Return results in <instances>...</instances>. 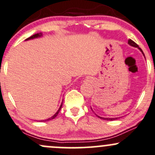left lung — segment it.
Masks as SVG:
<instances>
[{"label":"left lung","mask_w":155,"mask_h":155,"mask_svg":"<svg viewBox=\"0 0 155 155\" xmlns=\"http://www.w3.org/2000/svg\"><path fill=\"white\" fill-rule=\"evenodd\" d=\"M128 44H129V45H131V46H132V47L137 48H138L139 50L140 51L141 53H142L143 55L144 56V57H145V55H144V54H143V51L141 50L140 48H139V47H138V45H137V44H136L135 42L132 41V40H130H130H128ZM145 59H146V58H145ZM91 110H92V108H91ZM96 116H98V118H101V119H104V120H116V119H118V118H103V117L98 116V115H97L96 114Z\"/></svg>","instance_id":"obj_1"}]
</instances>
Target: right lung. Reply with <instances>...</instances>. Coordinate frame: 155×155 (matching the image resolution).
<instances>
[{"instance_id": "right-lung-1", "label": "right lung", "mask_w": 155, "mask_h": 155, "mask_svg": "<svg viewBox=\"0 0 155 155\" xmlns=\"http://www.w3.org/2000/svg\"><path fill=\"white\" fill-rule=\"evenodd\" d=\"M42 36V33L35 34V35H32L31 37H28V38H27L26 40H25V41H27V40H33V39H35V38H39V37H41ZM62 104H63V100H62V103H61V105H60V107H59V110H57V113H56L55 114H54V115H53V116H51V118H48V119H45V120H40V121H48V120H52V119L55 118L57 116V115H58V114H59V111H60V110H61V108H62Z\"/></svg>"}]
</instances>
